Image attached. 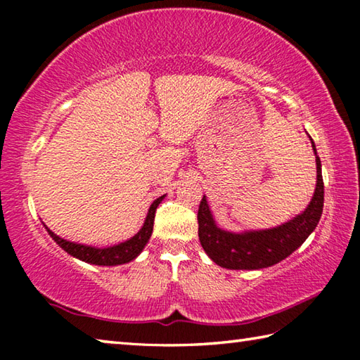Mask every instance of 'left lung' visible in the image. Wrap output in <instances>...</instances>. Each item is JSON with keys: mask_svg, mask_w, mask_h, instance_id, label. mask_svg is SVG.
Returning a JSON list of instances; mask_svg holds the SVG:
<instances>
[{"mask_svg": "<svg viewBox=\"0 0 360 360\" xmlns=\"http://www.w3.org/2000/svg\"><path fill=\"white\" fill-rule=\"evenodd\" d=\"M308 138L316 155V188L309 205L290 221L264 230H224L216 224L203 195L198 208V238L214 264L229 270H260L271 266L289 257L318 227L324 208V182L318 150L311 136L308 135Z\"/></svg>", "mask_w": 360, "mask_h": 360, "instance_id": "obj_1", "label": "left lung"}]
</instances>
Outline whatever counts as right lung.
<instances>
[{"label":"right lung","instance_id":"add662e5","mask_svg":"<svg viewBox=\"0 0 360 360\" xmlns=\"http://www.w3.org/2000/svg\"><path fill=\"white\" fill-rule=\"evenodd\" d=\"M163 198H165V195H162V197L154 200V203L150 205V208L148 211V216H146L143 227L139 229L136 235H133L130 240L122 241L119 245H114V246L96 248V246L81 245V243L65 240L57 233H53L46 224L44 227L49 231V235L52 236V240L56 241L65 252H68L70 255H72V257H76L79 260L87 262V264H92V265H103V266H115L122 264H129V262L135 260L138 255L143 252L144 246L148 245V241L152 235V229H154L155 210L157 206L162 203Z\"/></svg>","mask_w":360,"mask_h":360}]
</instances>
